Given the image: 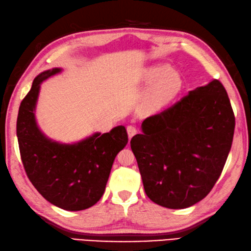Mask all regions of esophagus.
<instances>
[{
	"mask_svg": "<svg viewBox=\"0 0 251 251\" xmlns=\"http://www.w3.org/2000/svg\"><path fill=\"white\" fill-rule=\"evenodd\" d=\"M126 131H127V135H129V139H131L132 136L138 133V127L133 125H130L126 126Z\"/></svg>",
	"mask_w": 251,
	"mask_h": 251,
	"instance_id": "esophagus-1",
	"label": "esophagus"
}]
</instances>
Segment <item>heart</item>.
<instances>
[{
	"label": "heart",
	"mask_w": 251,
	"mask_h": 251,
	"mask_svg": "<svg viewBox=\"0 0 251 251\" xmlns=\"http://www.w3.org/2000/svg\"><path fill=\"white\" fill-rule=\"evenodd\" d=\"M146 78L151 83L158 82L151 95L153 106H162L176 97L182 88V79L178 73L173 72L168 65H157L150 69Z\"/></svg>",
	"instance_id": "1"
}]
</instances>
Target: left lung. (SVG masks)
I'll return each mask as SVG.
<instances>
[{"instance_id": "obj_1", "label": "left lung", "mask_w": 251, "mask_h": 251, "mask_svg": "<svg viewBox=\"0 0 251 251\" xmlns=\"http://www.w3.org/2000/svg\"><path fill=\"white\" fill-rule=\"evenodd\" d=\"M234 129L233 108L219 79L146 118L143 133L130 142L146 196L167 209L204 199L224 168Z\"/></svg>"}]
</instances>
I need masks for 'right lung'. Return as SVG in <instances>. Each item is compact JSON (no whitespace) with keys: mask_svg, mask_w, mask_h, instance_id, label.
<instances>
[{"mask_svg":"<svg viewBox=\"0 0 251 251\" xmlns=\"http://www.w3.org/2000/svg\"><path fill=\"white\" fill-rule=\"evenodd\" d=\"M52 69L34 79L18 110L16 132L22 162L37 191L67 211L88 209L100 199L113 160L127 143L124 126L108 133H95L75 144H61L41 133L35 107L41 82L60 72Z\"/></svg>","mask_w":251,"mask_h":251,"instance_id":"1","label":"right lung"}]
</instances>
